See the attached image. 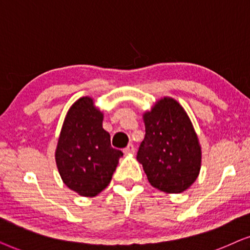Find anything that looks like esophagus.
<instances>
[{
	"label": "esophagus",
	"mask_w": 250,
	"mask_h": 250,
	"mask_svg": "<svg viewBox=\"0 0 250 250\" xmlns=\"http://www.w3.org/2000/svg\"><path fill=\"white\" fill-rule=\"evenodd\" d=\"M123 152H125V154H134V153H135V146L132 144H129L127 147L123 149Z\"/></svg>",
	"instance_id": "34e87169"
}]
</instances>
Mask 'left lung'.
I'll return each instance as SVG.
<instances>
[{
  "instance_id": "1",
  "label": "left lung",
  "mask_w": 250,
  "mask_h": 250,
  "mask_svg": "<svg viewBox=\"0 0 250 250\" xmlns=\"http://www.w3.org/2000/svg\"><path fill=\"white\" fill-rule=\"evenodd\" d=\"M144 122L137 160L148 182L167 193L185 191L201 166V148L188 114L177 102L166 97L145 113Z\"/></svg>"
}]
</instances>
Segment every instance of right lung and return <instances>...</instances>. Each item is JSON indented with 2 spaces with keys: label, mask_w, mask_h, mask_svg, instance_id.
Wrapping results in <instances>:
<instances>
[{
  "label": "right lung",
  "mask_w": 250,
  "mask_h": 250,
  "mask_svg": "<svg viewBox=\"0 0 250 250\" xmlns=\"http://www.w3.org/2000/svg\"><path fill=\"white\" fill-rule=\"evenodd\" d=\"M123 155L111 146L103 114L91 98H80L66 115L56 149L62 182L82 197H95L111 182Z\"/></svg>",
  "instance_id": "1"
}]
</instances>
